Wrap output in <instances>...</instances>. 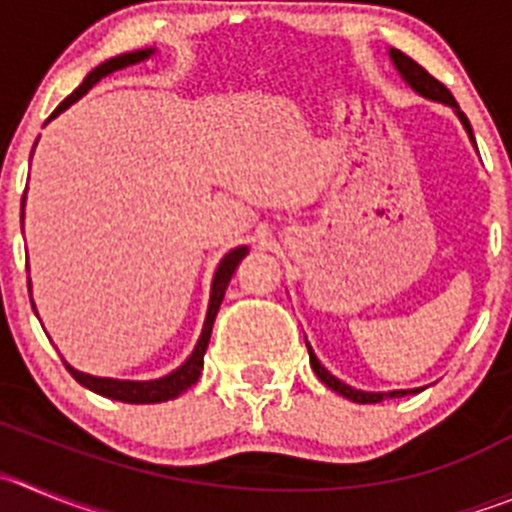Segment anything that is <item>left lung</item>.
I'll use <instances>...</instances> for the list:
<instances>
[{"mask_svg":"<svg viewBox=\"0 0 512 512\" xmlns=\"http://www.w3.org/2000/svg\"><path fill=\"white\" fill-rule=\"evenodd\" d=\"M389 55H391V60H394V65H396V70H399V75H401V78H404V83H409V88L417 90V93L424 95V98L439 100V103H444V105H450V108H455L457 118H460L462 126H465L467 136H470V141L475 143V136H472L470 121H467L465 113L460 111V105H457V100L452 98L450 90L444 88V85L439 83L437 78H432V75H429L427 70H424L422 65H419V62H414L412 57L404 55V52L389 50ZM308 356H310V366H313L315 376H318V379H321L323 384L328 386V389H333V391H336V394L346 396V399L356 401V404H379L381 399H399V396L417 394V391H422V389H399V391H386V394H384V391H361V389H353V386L343 384L341 379H336V376H333L331 371H328L326 366H323L321 361H318V356H315L313 348H310V346H308Z\"/></svg>","mask_w":512,"mask_h":512,"instance_id":"8db88e82","label":"left lung"}]
</instances>
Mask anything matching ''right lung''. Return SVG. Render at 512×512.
Listing matches in <instances>:
<instances>
[{"label": "right lung", "mask_w": 512, "mask_h": 512, "mask_svg": "<svg viewBox=\"0 0 512 512\" xmlns=\"http://www.w3.org/2000/svg\"><path fill=\"white\" fill-rule=\"evenodd\" d=\"M151 55H154V50L148 47V50L123 52V55L100 62L98 68L90 70V73L85 75L83 83H80L78 88L68 95V98L57 105L55 113H52L47 121H52L55 116H60V113L65 111V108H70L75 100L83 98V95L88 93V90L93 88L100 78L116 73V70H121V68H128V65H136V62L148 60ZM22 209H25V197H22ZM245 255H247V247H234V250H229L227 255L222 257V262H219L217 272H214V280H212V295H209V308H207V318H204L202 336H199V341H197V346H194V351H191V356L186 358L184 364H181L176 371H171V374L161 376V379H151V381H121V379H103V376L83 374V371L73 369L70 364H65V369H68L70 374H73V379L78 381V384H83L85 389L95 391V394H100V396H108V399L126 401V404H159V401H169V399H176L179 394H184V391L191 389V386L197 384L199 376H202L204 353H207L209 336H212L214 318H217V310H219V305H222L224 290H227L234 270H237V265H240L242 257Z\"/></svg>", "instance_id": "add662e5"}]
</instances>
